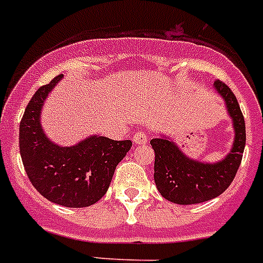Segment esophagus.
I'll return each mask as SVG.
<instances>
[{"mask_svg": "<svg viewBox=\"0 0 263 263\" xmlns=\"http://www.w3.org/2000/svg\"><path fill=\"white\" fill-rule=\"evenodd\" d=\"M132 140H134V143L135 144H146L147 143V135H146L143 131H139L134 135Z\"/></svg>", "mask_w": 263, "mask_h": 263, "instance_id": "34e87169", "label": "esophagus"}]
</instances>
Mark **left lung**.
Wrapping results in <instances>:
<instances>
[{
  "label": "left lung",
  "mask_w": 263,
  "mask_h": 263,
  "mask_svg": "<svg viewBox=\"0 0 263 263\" xmlns=\"http://www.w3.org/2000/svg\"><path fill=\"white\" fill-rule=\"evenodd\" d=\"M232 121V147L224 158L206 162L188 157L168 135L150 140L156 153L154 181L165 199L176 204H195L221 195L235 179L246 146V124L240 106L231 88L220 80L214 83Z\"/></svg>",
  "instance_id": "1"
}]
</instances>
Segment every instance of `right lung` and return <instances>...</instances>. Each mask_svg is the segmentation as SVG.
<instances>
[{"instance_id":"obj_1","label":"right lung","mask_w":263,"mask_h":263,"mask_svg":"<svg viewBox=\"0 0 263 263\" xmlns=\"http://www.w3.org/2000/svg\"><path fill=\"white\" fill-rule=\"evenodd\" d=\"M63 79L57 76L39 88L20 121L18 143L31 184L46 199L65 208H87L98 202L110 185L116 166L127 156L131 140L90 135L73 146H60L41 124L43 105Z\"/></svg>"}]
</instances>
